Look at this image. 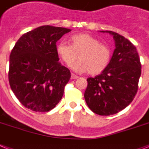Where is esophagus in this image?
Here are the masks:
<instances>
[{"instance_id":"34e87169","label":"esophagus","mask_w":149,"mask_h":149,"mask_svg":"<svg viewBox=\"0 0 149 149\" xmlns=\"http://www.w3.org/2000/svg\"><path fill=\"white\" fill-rule=\"evenodd\" d=\"M77 78H78V76H77V75H75L73 74V73L71 74V79H76Z\"/></svg>"}]
</instances>
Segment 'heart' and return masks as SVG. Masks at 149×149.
I'll use <instances>...</instances> for the list:
<instances>
[{
    "label": "heart",
    "instance_id": "b5f03b06",
    "mask_svg": "<svg viewBox=\"0 0 149 149\" xmlns=\"http://www.w3.org/2000/svg\"><path fill=\"white\" fill-rule=\"evenodd\" d=\"M70 45L64 42L57 44V53L63 62L70 66L79 58L72 69L77 72H88L98 75L109 65L111 51L109 46L101 43L100 40L86 33L73 35L70 38Z\"/></svg>",
    "mask_w": 149,
    "mask_h": 149
}]
</instances>
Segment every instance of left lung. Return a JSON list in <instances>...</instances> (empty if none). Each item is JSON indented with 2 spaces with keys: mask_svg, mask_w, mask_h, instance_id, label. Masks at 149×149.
<instances>
[{
  "mask_svg": "<svg viewBox=\"0 0 149 149\" xmlns=\"http://www.w3.org/2000/svg\"><path fill=\"white\" fill-rule=\"evenodd\" d=\"M116 48L109 65L95 77L87 79L86 104L94 113L108 116L118 113L132 102L138 91L141 63L134 45L112 31Z\"/></svg>",
  "mask_w": 149,
  "mask_h": 149,
  "instance_id": "obj_1",
  "label": "left lung"
}]
</instances>
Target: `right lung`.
Wrapping results in <instances>:
<instances>
[{
	"label": "right lung",
	"mask_w": 149,
	"mask_h": 149,
	"mask_svg": "<svg viewBox=\"0 0 149 149\" xmlns=\"http://www.w3.org/2000/svg\"><path fill=\"white\" fill-rule=\"evenodd\" d=\"M71 29L40 26L22 35L10 55V88L22 105L36 112L52 110L61 100L70 71L59 62L56 42Z\"/></svg>",
	"instance_id": "right-lung-1"
}]
</instances>
